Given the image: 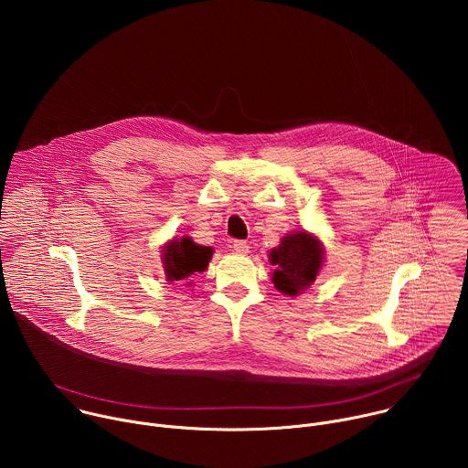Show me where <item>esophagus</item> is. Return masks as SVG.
I'll return each instance as SVG.
<instances>
[{
	"label": "esophagus",
	"instance_id": "obj_1",
	"mask_svg": "<svg viewBox=\"0 0 468 468\" xmlns=\"http://www.w3.org/2000/svg\"><path fill=\"white\" fill-rule=\"evenodd\" d=\"M233 251L235 253H239V255H246L248 251H250V246H248V242L246 240H233Z\"/></svg>",
	"mask_w": 468,
	"mask_h": 468
}]
</instances>
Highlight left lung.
I'll list each match as a JSON object with an SVG mask.
<instances>
[{"instance_id":"8db88e82","label":"left lung","mask_w":468,"mask_h":468,"mask_svg":"<svg viewBox=\"0 0 468 468\" xmlns=\"http://www.w3.org/2000/svg\"><path fill=\"white\" fill-rule=\"evenodd\" d=\"M269 259L276 266L272 274L274 287L287 296H298L314 283L324 262V248L307 231H294L282 239V244L271 251Z\"/></svg>"}]
</instances>
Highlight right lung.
<instances>
[{
  "label": "right lung",
  "instance_id": "1",
  "mask_svg": "<svg viewBox=\"0 0 468 468\" xmlns=\"http://www.w3.org/2000/svg\"><path fill=\"white\" fill-rule=\"evenodd\" d=\"M161 251L166 282L170 283H181L197 272L207 271L209 261L213 257V248L199 246L190 237H174L163 246Z\"/></svg>",
  "mask_w": 468,
  "mask_h": 468
}]
</instances>
